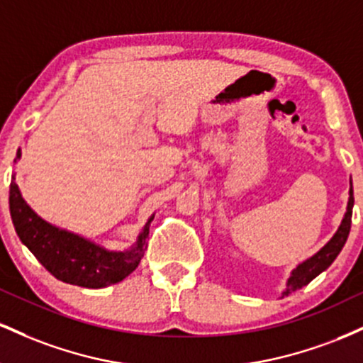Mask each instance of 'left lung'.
Segmentation results:
<instances>
[{"instance_id": "1", "label": "left lung", "mask_w": 363, "mask_h": 363, "mask_svg": "<svg viewBox=\"0 0 363 363\" xmlns=\"http://www.w3.org/2000/svg\"><path fill=\"white\" fill-rule=\"evenodd\" d=\"M352 210H353V186H352V179H350L348 205L338 230L335 232V235H333L318 252L312 254L309 259L298 262L297 268L291 269L289 280H286L285 290L281 291V297L283 295L291 294V291L295 290H301L302 286L309 285L318 274L326 272L329 266H331V262L338 257V254L341 252V249H343V245L348 239L350 227H352Z\"/></svg>"}]
</instances>
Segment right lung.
Wrapping results in <instances>:
<instances>
[{"label":"right lung","mask_w":363,"mask_h":363,"mask_svg":"<svg viewBox=\"0 0 363 363\" xmlns=\"http://www.w3.org/2000/svg\"><path fill=\"white\" fill-rule=\"evenodd\" d=\"M22 152H16L20 160ZM10 213L16 235L37 261L57 280L83 289H104L114 285L138 268L147 247V239L153 213L141 228L138 239L124 251H111L104 245L45 222L27 205L15 174L10 184Z\"/></svg>","instance_id":"add662e5"}]
</instances>
